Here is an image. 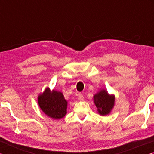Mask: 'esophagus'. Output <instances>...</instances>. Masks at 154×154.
I'll return each instance as SVG.
<instances>
[{
    "mask_svg": "<svg viewBox=\"0 0 154 154\" xmlns=\"http://www.w3.org/2000/svg\"><path fill=\"white\" fill-rule=\"evenodd\" d=\"M78 99H79V100H83V99H84L83 94H78Z\"/></svg>",
    "mask_w": 154,
    "mask_h": 154,
    "instance_id": "obj_1",
    "label": "esophagus"
}]
</instances>
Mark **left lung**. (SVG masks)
Here are the masks:
<instances>
[{"label": "left lung", "instance_id": "8db88e82", "mask_svg": "<svg viewBox=\"0 0 154 154\" xmlns=\"http://www.w3.org/2000/svg\"><path fill=\"white\" fill-rule=\"evenodd\" d=\"M94 102L98 113L102 116H105L110 113L113 107L115 96L109 95L106 90H103L94 96Z\"/></svg>", "mask_w": 154, "mask_h": 154}]
</instances>
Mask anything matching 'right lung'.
Listing matches in <instances>:
<instances>
[{
	"label": "right lung",
	"mask_w": 154,
	"mask_h": 154,
	"mask_svg": "<svg viewBox=\"0 0 154 154\" xmlns=\"http://www.w3.org/2000/svg\"><path fill=\"white\" fill-rule=\"evenodd\" d=\"M38 103L41 110L51 118L61 119L66 113L67 101L62 93L58 91L51 92L49 88H46L45 92L38 96Z\"/></svg>",
	"instance_id": "obj_1"
}]
</instances>
